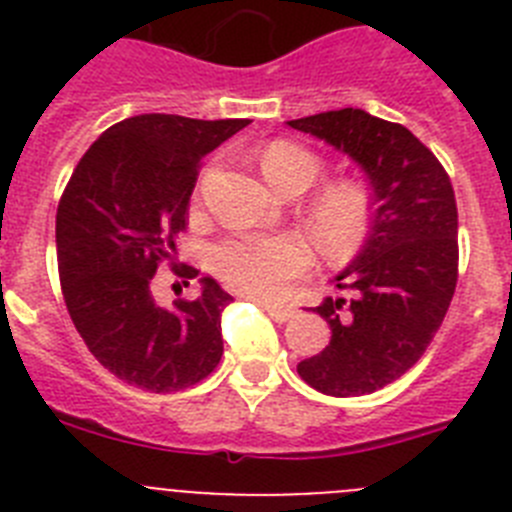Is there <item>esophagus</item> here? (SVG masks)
<instances>
[{
    "label": "esophagus",
    "instance_id": "34e87169",
    "mask_svg": "<svg viewBox=\"0 0 512 512\" xmlns=\"http://www.w3.org/2000/svg\"><path fill=\"white\" fill-rule=\"evenodd\" d=\"M261 307H264L266 312H269L271 318L277 320V323H287V320H292L297 315V310H292V307H282V305H274V302H266V300H256Z\"/></svg>",
    "mask_w": 512,
    "mask_h": 512
}]
</instances>
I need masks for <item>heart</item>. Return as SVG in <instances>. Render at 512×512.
Returning <instances> with one entry per match:
<instances>
[{
    "mask_svg": "<svg viewBox=\"0 0 512 512\" xmlns=\"http://www.w3.org/2000/svg\"><path fill=\"white\" fill-rule=\"evenodd\" d=\"M261 169L279 192L310 189L318 182L320 161L305 148L277 140L261 153ZM312 233L333 259H346L361 248L372 228V200L361 184L338 182L325 187L310 205ZM310 246L300 235H241L215 248L212 264L230 287L251 297L274 300L289 279L310 266Z\"/></svg>",
    "mask_w": 512,
    "mask_h": 512,
    "instance_id": "b5f03b06",
    "label": "heart"
}]
</instances>
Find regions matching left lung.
<instances>
[{"instance_id":"8db88e82","label":"left lung","mask_w":512,"mask_h":512,"mask_svg":"<svg viewBox=\"0 0 512 512\" xmlns=\"http://www.w3.org/2000/svg\"><path fill=\"white\" fill-rule=\"evenodd\" d=\"M364 171L372 228L351 264L333 277L351 300L325 297L312 312L330 325V343L297 364L312 390L359 397L382 390L425 354L456 289L459 215L449 174L397 122L364 110L289 120Z\"/></svg>"}]
</instances>
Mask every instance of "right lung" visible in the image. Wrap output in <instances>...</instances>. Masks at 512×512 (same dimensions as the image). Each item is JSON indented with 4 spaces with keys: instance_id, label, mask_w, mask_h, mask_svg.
<instances>
[{
    "instance_id": "add662e5",
    "label": "right lung",
    "mask_w": 512,
    "mask_h": 512,
    "mask_svg": "<svg viewBox=\"0 0 512 512\" xmlns=\"http://www.w3.org/2000/svg\"><path fill=\"white\" fill-rule=\"evenodd\" d=\"M246 125L128 117L89 146L58 202V274L71 320L94 359L140 390L179 392L220 364V320L233 297L202 277L194 300L164 307L153 274L176 253L200 161Z\"/></svg>"
}]
</instances>
